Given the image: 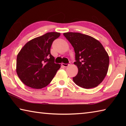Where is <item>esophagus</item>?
I'll return each instance as SVG.
<instances>
[{"instance_id":"1","label":"esophagus","mask_w":126,"mask_h":126,"mask_svg":"<svg viewBox=\"0 0 126 126\" xmlns=\"http://www.w3.org/2000/svg\"><path fill=\"white\" fill-rule=\"evenodd\" d=\"M62 66H63L64 67H68V65H69V64H65V63H62Z\"/></svg>"}]
</instances>
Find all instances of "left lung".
Returning <instances> with one entry per match:
<instances>
[{
  "mask_svg": "<svg viewBox=\"0 0 126 126\" xmlns=\"http://www.w3.org/2000/svg\"><path fill=\"white\" fill-rule=\"evenodd\" d=\"M74 48L78 72L73 78L75 83L83 88L98 86L107 73L110 58L103 46L95 38L80 33H63Z\"/></svg>",
  "mask_w": 126,
  "mask_h": 126,
  "instance_id": "left-lung-1",
  "label": "left lung"
}]
</instances>
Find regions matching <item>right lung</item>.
Returning <instances> with one entry per match:
<instances>
[{
    "label": "right lung",
    "mask_w": 126,
    "mask_h": 126,
    "mask_svg": "<svg viewBox=\"0 0 126 126\" xmlns=\"http://www.w3.org/2000/svg\"><path fill=\"white\" fill-rule=\"evenodd\" d=\"M57 32H49L30 40L19 52L16 71L25 85L40 89L50 83L61 64L54 63L50 54L53 41L60 36Z\"/></svg>",
    "instance_id": "right-lung-1"
}]
</instances>
